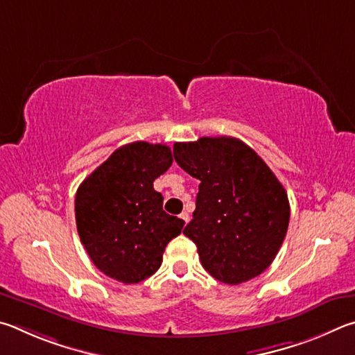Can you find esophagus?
Wrapping results in <instances>:
<instances>
[{
    "mask_svg": "<svg viewBox=\"0 0 355 355\" xmlns=\"http://www.w3.org/2000/svg\"><path fill=\"white\" fill-rule=\"evenodd\" d=\"M179 216H181V218H182L185 223H189V221H190V216H189V214H187V212H182V214L179 215Z\"/></svg>",
    "mask_w": 355,
    "mask_h": 355,
    "instance_id": "1",
    "label": "esophagus"
}]
</instances>
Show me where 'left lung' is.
<instances>
[{"label":"left lung","mask_w":355,"mask_h":355,"mask_svg":"<svg viewBox=\"0 0 355 355\" xmlns=\"http://www.w3.org/2000/svg\"><path fill=\"white\" fill-rule=\"evenodd\" d=\"M174 160L200 179L196 209L184 229L216 281L239 285L268 268L290 221L287 191L262 157L234 137L174 143Z\"/></svg>","instance_id":"8db88e82"}]
</instances>
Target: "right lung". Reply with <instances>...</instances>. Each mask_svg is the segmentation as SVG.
<instances>
[{
	"mask_svg": "<svg viewBox=\"0 0 355 355\" xmlns=\"http://www.w3.org/2000/svg\"><path fill=\"white\" fill-rule=\"evenodd\" d=\"M173 164L166 145L134 141L115 149L84 179L74 214L80 241L96 268L123 284H139L162 265L184 220L164 210L153 182Z\"/></svg>",
	"mask_w": 355,
	"mask_h": 355,
	"instance_id": "right-lung-1",
	"label": "right lung"
}]
</instances>
